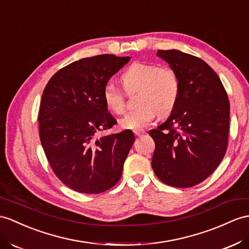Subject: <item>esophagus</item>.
<instances>
[{"label":"esophagus","mask_w":249,"mask_h":249,"mask_svg":"<svg viewBox=\"0 0 249 249\" xmlns=\"http://www.w3.org/2000/svg\"><path fill=\"white\" fill-rule=\"evenodd\" d=\"M133 132H134V134H135L136 136H142V135H143L144 133H145V131H143V130H141V129L134 130V131H133Z\"/></svg>","instance_id":"obj_1"}]
</instances>
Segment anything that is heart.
<instances>
[{"mask_svg": "<svg viewBox=\"0 0 249 249\" xmlns=\"http://www.w3.org/2000/svg\"><path fill=\"white\" fill-rule=\"evenodd\" d=\"M119 80L126 94L136 92L135 104L138 106L119 120L121 128H143L156 115L161 118L169 116L178 106L181 86L178 72L171 68L133 62L123 71ZM102 100L110 112L124 113L125 97L112 83H107L102 89Z\"/></svg>", "mask_w": 249, "mask_h": 249, "instance_id": "1", "label": "heart"}]
</instances>
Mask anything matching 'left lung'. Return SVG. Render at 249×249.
<instances>
[{
  "label": "left lung",
  "mask_w": 249,
  "mask_h": 249,
  "mask_svg": "<svg viewBox=\"0 0 249 249\" xmlns=\"http://www.w3.org/2000/svg\"><path fill=\"white\" fill-rule=\"evenodd\" d=\"M180 80V96L169 118L149 134L155 142L152 168L162 183L190 188L207 178L226 153L229 100L222 81L196 56L159 51Z\"/></svg>",
  "instance_id": "obj_1"
}]
</instances>
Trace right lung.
I'll list each match as a JSON object with an SVG mask.
<instances>
[{"label": "right lung", "instance_id": "right-lung-1", "mask_svg": "<svg viewBox=\"0 0 249 249\" xmlns=\"http://www.w3.org/2000/svg\"><path fill=\"white\" fill-rule=\"evenodd\" d=\"M130 57L98 54L64 66L42 95L39 134L53 173L71 189L101 193L118 183L135 141L130 130L99 136L117 123L102 100V89Z\"/></svg>", "mask_w": 249, "mask_h": 249}]
</instances>
